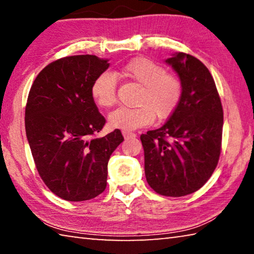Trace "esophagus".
Masks as SVG:
<instances>
[{
  "label": "esophagus",
  "mask_w": 254,
  "mask_h": 254,
  "mask_svg": "<svg viewBox=\"0 0 254 254\" xmlns=\"http://www.w3.org/2000/svg\"><path fill=\"white\" fill-rule=\"evenodd\" d=\"M122 134H123V136H124V139H128V137H134V136H135L134 133L127 132V131H123Z\"/></svg>",
  "instance_id": "obj_1"
}]
</instances>
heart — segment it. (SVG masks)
I'll list each match as a JSON object with an SVG mask.
<instances>
[{
	"label": "heart",
	"mask_w": 254,
	"mask_h": 254,
	"mask_svg": "<svg viewBox=\"0 0 254 254\" xmlns=\"http://www.w3.org/2000/svg\"><path fill=\"white\" fill-rule=\"evenodd\" d=\"M118 75L141 85L136 107H120L112 112L109 124L113 128L133 131L152 123L154 114L165 120L174 113L182 100L183 86L178 77L168 74L165 67L151 59L137 57L123 65ZM117 77L110 71L96 76L91 86L94 102L111 107L117 101Z\"/></svg>",
	"instance_id": "obj_1"
}]
</instances>
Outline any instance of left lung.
<instances>
[{
    "instance_id": "1",
    "label": "left lung",
    "mask_w": 254,
    "mask_h": 254,
    "mask_svg": "<svg viewBox=\"0 0 254 254\" xmlns=\"http://www.w3.org/2000/svg\"><path fill=\"white\" fill-rule=\"evenodd\" d=\"M166 63L179 76L182 100L168 122L140 139L150 187L163 196L180 197L203 187L216 168L223 109L213 77L200 60L177 53Z\"/></svg>"
}]
</instances>
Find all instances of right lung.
Returning a JSON list of instances; mask_svg holds the SVG:
<instances>
[{
  "instance_id": "right-lung-1",
  "label": "right lung",
  "mask_w": 254,
  "mask_h": 254,
  "mask_svg": "<svg viewBox=\"0 0 254 254\" xmlns=\"http://www.w3.org/2000/svg\"><path fill=\"white\" fill-rule=\"evenodd\" d=\"M109 66L93 55L60 58L39 72L29 92L24 121L33 160L46 186L65 200H88L105 190L107 163L124 140L119 128L94 137L105 119L91 86Z\"/></svg>"
}]
</instances>
